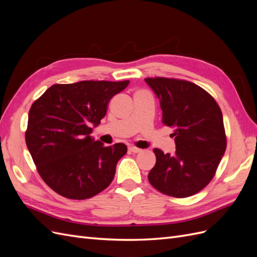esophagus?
<instances>
[{"label": "esophagus", "instance_id": "1", "mask_svg": "<svg viewBox=\"0 0 257 257\" xmlns=\"http://www.w3.org/2000/svg\"><path fill=\"white\" fill-rule=\"evenodd\" d=\"M128 150H130L131 152H133V153L142 152V149H139V148H136V147H130V148H128Z\"/></svg>", "mask_w": 257, "mask_h": 257}]
</instances>
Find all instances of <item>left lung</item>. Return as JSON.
Segmentation results:
<instances>
[{
  "label": "left lung",
  "mask_w": 257,
  "mask_h": 257,
  "mask_svg": "<svg viewBox=\"0 0 257 257\" xmlns=\"http://www.w3.org/2000/svg\"><path fill=\"white\" fill-rule=\"evenodd\" d=\"M145 81L160 99L163 123L174 128L176 152L153 150L149 182L160 192L189 197L211 181L226 149L223 114L214 98L195 83L163 78Z\"/></svg>",
  "instance_id": "left-lung-1"
}]
</instances>
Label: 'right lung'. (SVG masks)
Returning a JSON list of instances; mask_svg holds the SVG:
<instances>
[{
	"label": "right lung",
	"mask_w": 257,
	"mask_h": 257,
	"mask_svg": "<svg viewBox=\"0 0 257 257\" xmlns=\"http://www.w3.org/2000/svg\"><path fill=\"white\" fill-rule=\"evenodd\" d=\"M130 81L84 80L53 84L29 111L26 143L49 188L69 199H87L112 181L124 144L105 147L91 137L110 98Z\"/></svg>",
	"instance_id": "right-lung-1"
}]
</instances>
